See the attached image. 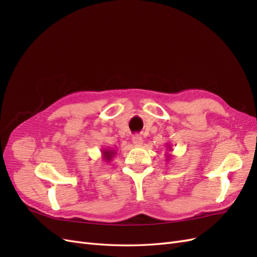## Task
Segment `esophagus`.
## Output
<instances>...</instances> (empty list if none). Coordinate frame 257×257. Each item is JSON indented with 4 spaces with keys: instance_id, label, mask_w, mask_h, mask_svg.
<instances>
[{
    "instance_id": "obj_1",
    "label": "esophagus",
    "mask_w": 257,
    "mask_h": 257,
    "mask_svg": "<svg viewBox=\"0 0 257 257\" xmlns=\"http://www.w3.org/2000/svg\"><path fill=\"white\" fill-rule=\"evenodd\" d=\"M132 141H133V144H134L135 146H142L143 143H144L143 137L139 136V135L133 136V139H132Z\"/></svg>"
}]
</instances>
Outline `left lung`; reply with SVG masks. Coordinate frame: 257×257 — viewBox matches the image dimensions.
Segmentation results:
<instances>
[{"label":"left lung","mask_w":257,"mask_h":257,"mask_svg":"<svg viewBox=\"0 0 257 257\" xmlns=\"http://www.w3.org/2000/svg\"><path fill=\"white\" fill-rule=\"evenodd\" d=\"M166 149L170 151V150H172V147H170V146H166ZM166 155H167V159H166V160H167V161H169V159H170V154H166Z\"/></svg>","instance_id":"1"}]
</instances>
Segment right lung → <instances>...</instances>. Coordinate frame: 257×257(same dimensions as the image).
Wrapping results in <instances>:
<instances>
[{
  "mask_svg": "<svg viewBox=\"0 0 257 257\" xmlns=\"http://www.w3.org/2000/svg\"><path fill=\"white\" fill-rule=\"evenodd\" d=\"M115 151L114 150H111V149H102V158L103 160L107 163H109L112 158L115 155Z\"/></svg>",
  "mask_w": 257,
  "mask_h": 257,
  "instance_id": "obj_1",
  "label": "right lung"
}]
</instances>
